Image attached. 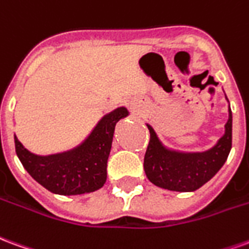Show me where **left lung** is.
Masks as SVG:
<instances>
[{"label": "left lung", "mask_w": 249, "mask_h": 249, "mask_svg": "<svg viewBox=\"0 0 249 249\" xmlns=\"http://www.w3.org/2000/svg\"><path fill=\"white\" fill-rule=\"evenodd\" d=\"M227 98V97H226ZM150 142L144 155V172L155 186L170 191L191 192L206 184L226 163L232 147V112L228 108L226 132L215 146L203 152L170 150L150 124Z\"/></svg>", "instance_id": "left-lung-1"}]
</instances>
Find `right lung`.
I'll list each match as a JSON object with an SVG mask.
<instances>
[{"instance_id":"add662e5","label":"right lung","mask_w":249,"mask_h":249,"mask_svg":"<svg viewBox=\"0 0 249 249\" xmlns=\"http://www.w3.org/2000/svg\"><path fill=\"white\" fill-rule=\"evenodd\" d=\"M127 115L126 107H118L98 122L82 144L48 157L28 151L14 135L17 157L30 177L53 194L82 195L97 191L106 183L115 124Z\"/></svg>"}]
</instances>
